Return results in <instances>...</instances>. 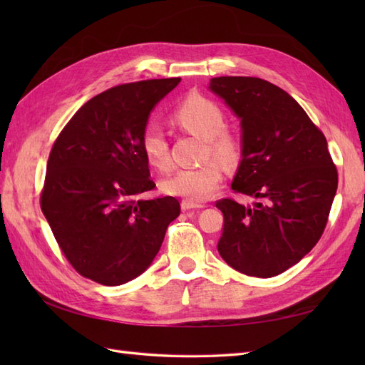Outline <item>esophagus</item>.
Returning <instances> with one entry per match:
<instances>
[{
  "label": "esophagus",
  "mask_w": 365,
  "mask_h": 365,
  "mask_svg": "<svg viewBox=\"0 0 365 365\" xmlns=\"http://www.w3.org/2000/svg\"><path fill=\"white\" fill-rule=\"evenodd\" d=\"M204 204H195V202H190V200H182V210L187 212V210H195V208H204Z\"/></svg>",
  "instance_id": "34e87169"
}]
</instances>
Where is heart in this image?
Instances as JSON below:
<instances>
[{
	"mask_svg": "<svg viewBox=\"0 0 365 365\" xmlns=\"http://www.w3.org/2000/svg\"><path fill=\"white\" fill-rule=\"evenodd\" d=\"M174 119L183 130L205 139L208 147L207 153H212L215 158L226 165H234L238 161L242 152L238 138L224 130L226 115L213 100L192 94L175 108ZM141 149L145 160L153 168L169 170L173 166L169 143L160 123H150L144 128ZM222 178V168L216 161H208L199 168L178 169L175 174L163 182V190L168 195L197 204L210 197L220 188Z\"/></svg>",
	"mask_w": 365,
	"mask_h": 365,
	"instance_id": "b5f03b06",
	"label": "heart"
}]
</instances>
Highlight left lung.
Instances as JSON below:
<instances>
[{
    "instance_id": "1",
    "label": "left lung",
    "mask_w": 365,
    "mask_h": 365,
    "mask_svg": "<svg viewBox=\"0 0 365 365\" xmlns=\"http://www.w3.org/2000/svg\"><path fill=\"white\" fill-rule=\"evenodd\" d=\"M210 91L242 120V161L232 190L259 199L216 202L224 215L218 251L247 276L273 277L298 263L327 227L337 169L327 138L281 88L254 76H218Z\"/></svg>"
}]
</instances>
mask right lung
I'll return each instance as SVG.
<instances>
[{"label":"right lung","mask_w":365,"mask_h":365,"mask_svg":"<svg viewBox=\"0 0 365 365\" xmlns=\"http://www.w3.org/2000/svg\"><path fill=\"white\" fill-rule=\"evenodd\" d=\"M180 78L120 84L84 103L53 144L41 208L54 238L84 277L120 285L158 254L180 204L135 200L155 188L141 135L150 111Z\"/></svg>","instance_id":"add662e5"}]
</instances>
